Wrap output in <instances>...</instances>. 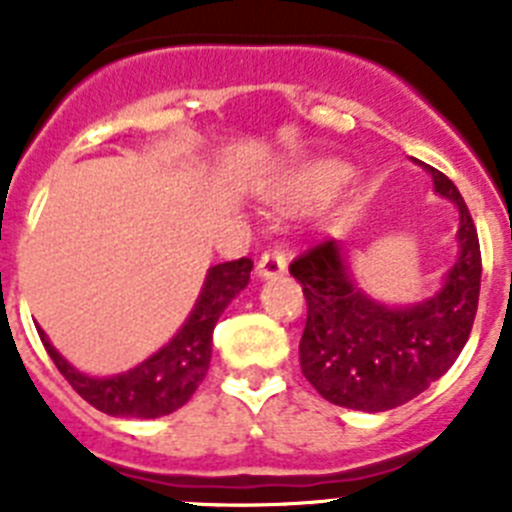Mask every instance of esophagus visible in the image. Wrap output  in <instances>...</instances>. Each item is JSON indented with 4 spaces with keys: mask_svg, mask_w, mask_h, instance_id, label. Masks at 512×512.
Returning a JSON list of instances; mask_svg holds the SVG:
<instances>
[{
    "mask_svg": "<svg viewBox=\"0 0 512 512\" xmlns=\"http://www.w3.org/2000/svg\"><path fill=\"white\" fill-rule=\"evenodd\" d=\"M256 271H259L261 279H271L284 274V271H287V256H284L282 248H269V251H264Z\"/></svg>",
    "mask_w": 512,
    "mask_h": 512,
    "instance_id": "34e87169",
    "label": "esophagus"
}]
</instances>
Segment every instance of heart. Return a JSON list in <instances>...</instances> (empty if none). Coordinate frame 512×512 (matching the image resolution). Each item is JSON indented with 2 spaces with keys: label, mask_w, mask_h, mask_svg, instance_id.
I'll list each match as a JSON object with an SVG mask.
<instances>
[{
  "label": "heart",
  "mask_w": 512,
  "mask_h": 512,
  "mask_svg": "<svg viewBox=\"0 0 512 512\" xmlns=\"http://www.w3.org/2000/svg\"><path fill=\"white\" fill-rule=\"evenodd\" d=\"M348 179V166L338 164V161H320V164L310 166V169L300 171L295 176V182L289 184L282 192L284 202H297L307 200V197H315V194L333 192L336 187H341Z\"/></svg>",
  "instance_id": "heart-1"
}]
</instances>
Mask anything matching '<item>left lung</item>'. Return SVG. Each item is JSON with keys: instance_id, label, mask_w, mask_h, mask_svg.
Returning <instances> with one entry per match:
<instances>
[{"instance_id": "obj_1", "label": "left lung", "mask_w": 512, "mask_h": 512, "mask_svg": "<svg viewBox=\"0 0 512 512\" xmlns=\"http://www.w3.org/2000/svg\"><path fill=\"white\" fill-rule=\"evenodd\" d=\"M420 166L433 176V189L459 207V259L436 295L410 307L366 297L333 238L289 264L307 300L302 374L341 408L382 413L405 405L449 372L472 333L482 279L477 228L449 176Z\"/></svg>"}]
</instances>
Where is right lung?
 <instances>
[{"instance_id": "1", "label": "right lung", "mask_w": 512, "mask_h": 512, "mask_svg": "<svg viewBox=\"0 0 512 512\" xmlns=\"http://www.w3.org/2000/svg\"><path fill=\"white\" fill-rule=\"evenodd\" d=\"M253 261L238 259L217 264L207 271L200 300L194 302L187 323L164 348L130 372L115 377H89L58 354L38 328L45 351L66 382L89 405L117 418H161L187 405L210 369L212 330L225 307L251 279Z\"/></svg>"}]
</instances>
